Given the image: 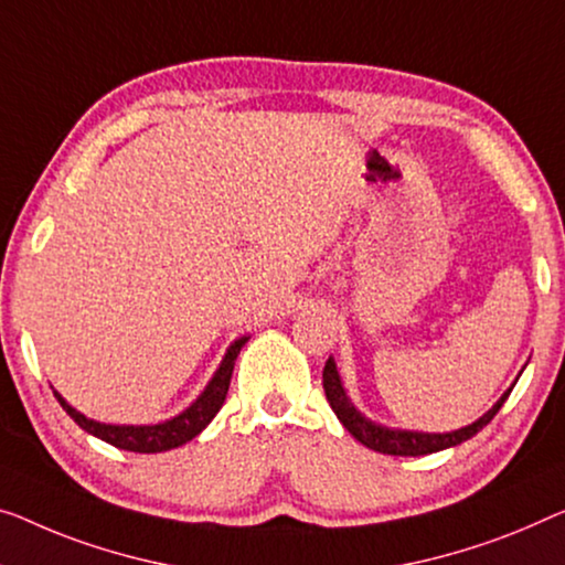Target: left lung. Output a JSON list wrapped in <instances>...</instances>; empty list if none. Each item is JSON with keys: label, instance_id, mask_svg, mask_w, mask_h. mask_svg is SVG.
I'll list each match as a JSON object with an SVG mask.
<instances>
[{"label": "left lung", "instance_id": "left-lung-1", "mask_svg": "<svg viewBox=\"0 0 565 565\" xmlns=\"http://www.w3.org/2000/svg\"><path fill=\"white\" fill-rule=\"evenodd\" d=\"M322 385H324L327 401H330V406L337 414V418L342 420V426L348 428V431L355 436L360 444H365L367 449L391 454V457H420V454H434V451L449 449V446H457L461 441L471 439V436H475L477 431H482V428L490 424L512 391L510 388L508 393H504L502 398L471 426H465V428H459V431H451V434H418V431H393V428L377 426V424H373V420L360 414V411H355V406L348 401V395H344V388L340 383V375H337L332 358L324 363Z\"/></svg>", "mask_w": 565, "mask_h": 565}]
</instances>
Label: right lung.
Wrapping results in <instances>:
<instances>
[{
    "instance_id": "add662e5",
    "label": "right lung",
    "mask_w": 565,
    "mask_h": 565,
    "mask_svg": "<svg viewBox=\"0 0 565 565\" xmlns=\"http://www.w3.org/2000/svg\"><path fill=\"white\" fill-rule=\"evenodd\" d=\"M246 342H248V337L235 340L231 344V350L225 352L223 363H221V367H217V373L213 381H210L205 393H202L200 398L192 403L188 411H184V414H180L172 420H164V424H157V426L98 424V420H90L83 414H78L73 406H67V403L57 393H55V398L63 406L65 414L71 416L75 424L83 428V431L94 434V436H98V439H104L111 446H119V449H124V451H139V454L170 451V449H177V446H182L184 441L195 439L202 428H205L210 420L215 418L217 411H221L225 395H228L235 358H238V352Z\"/></svg>"
}]
</instances>
